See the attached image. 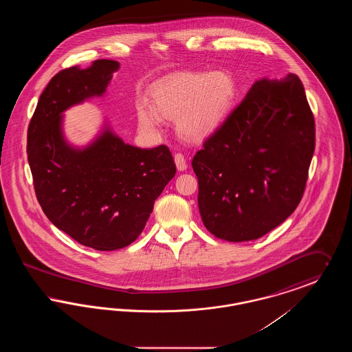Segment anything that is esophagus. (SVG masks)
Returning a JSON list of instances; mask_svg holds the SVG:
<instances>
[{"instance_id":"34e87169","label":"esophagus","mask_w":352,"mask_h":352,"mask_svg":"<svg viewBox=\"0 0 352 352\" xmlns=\"http://www.w3.org/2000/svg\"><path fill=\"white\" fill-rule=\"evenodd\" d=\"M174 161H175V165H177V168L179 171H184L187 168V161H186V157L182 153H175Z\"/></svg>"}]
</instances>
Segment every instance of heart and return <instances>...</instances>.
Instances as JSON below:
<instances>
[{"label": "heart", "instance_id": "obj_1", "mask_svg": "<svg viewBox=\"0 0 352 352\" xmlns=\"http://www.w3.org/2000/svg\"><path fill=\"white\" fill-rule=\"evenodd\" d=\"M237 87L224 71H181L158 80L149 91L153 107L137 104L141 129L155 132L162 118L177 120L179 134L190 141H201L217 132L231 113Z\"/></svg>", "mask_w": 352, "mask_h": 352}]
</instances>
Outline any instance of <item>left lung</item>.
<instances>
[{
    "instance_id": "8db88e82",
    "label": "left lung",
    "mask_w": 352,
    "mask_h": 352,
    "mask_svg": "<svg viewBox=\"0 0 352 352\" xmlns=\"http://www.w3.org/2000/svg\"><path fill=\"white\" fill-rule=\"evenodd\" d=\"M314 148L300 78L257 80L192 158L206 228L239 243L280 226L301 201Z\"/></svg>"
}]
</instances>
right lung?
<instances>
[{"label":"right lung","mask_w":352,"mask_h":352,"mask_svg":"<svg viewBox=\"0 0 352 352\" xmlns=\"http://www.w3.org/2000/svg\"><path fill=\"white\" fill-rule=\"evenodd\" d=\"M118 66L116 60L99 59L85 69L59 71L39 96L28 129V160L45 215L98 251L133 243L177 171L168 146L140 149L108 128L82 151L66 142L62 112L101 96Z\"/></svg>","instance_id":"obj_1"}]
</instances>
